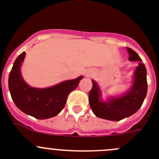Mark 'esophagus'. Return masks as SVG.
<instances>
[{
  "mask_svg": "<svg viewBox=\"0 0 159 159\" xmlns=\"http://www.w3.org/2000/svg\"><path fill=\"white\" fill-rule=\"evenodd\" d=\"M85 75H86V76H88V77H89V76H91V75H92V73L89 72V71H88V72L85 73Z\"/></svg>",
  "mask_w": 159,
  "mask_h": 159,
  "instance_id": "34e87169",
  "label": "esophagus"
}]
</instances>
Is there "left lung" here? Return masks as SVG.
Masks as SVG:
<instances>
[{"label":"left lung","instance_id":"obj_1","mask_svg":"<svg viewBox=\"0 0 159 159\" xmlns=\"http://www.w3.org/2000/svg\"><path fill=\"white\" fill-rule=\"evenodd\" d=\"M130 61H139L134 72L132 85L127 92L117 96L102 98V91L92 80V88L89 92V103L92 111L101 119L119 121L134 115L141 107L147 93V69L139 56L130 48H127Z\"/></svg>","mask_w":159,"mask_h":159}]
</instances>
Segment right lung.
Masks as SVG:
<instances>
[{"label": "right lung", "mask_w": 159, "mask_h": 159, "mask_svg": "<svg viewBox=\"0 0 159 159\" xmlns=\"http://www.w3.org/2000/svg\"><path fill=\"white\" fill-rule=\"evenodd\" d=\"M25 55L23 52L18 56L9 73L8 89L12 100L21 111L36 119L54 117L63 110L67 95L77 88L83 75L49 88H33L24 80L20 71Z\"/></svg>", "instance_id": "right-lung-1"}]
</instances>
